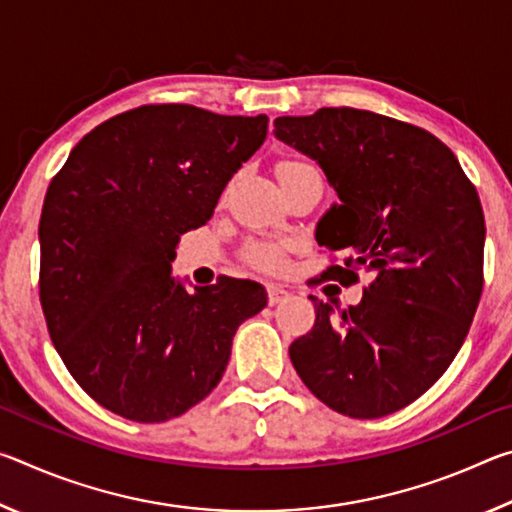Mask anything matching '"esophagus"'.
<instances>
[{
    "label": "esophagus",
    "instance_id": "34e87169",
    "mask_svg": "<svg viewBox=\"0 0 512 512\" xmlns=\"http://www.w3.org/2000/svg\"><path fill=\"white\" fill-rule=\"evenodd\" d=\"M287 296H289V291L277 287V284H271V287H268V305H280V302Z\"/></svg>",
    "mask_w": 512,
    "mask_h": 512
}]
</instances>
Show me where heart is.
<instances>
[{
	"label": "heart",
	"instance_id": "heart-1",
	"mask_svg": "<svg viewBox=\"0 0 512 512\" xmlns=\"http://www.w3.org/2000/svg\"><path fill=\"white\" fill-rule=\"evenodd\" d=\"M302 164H305V162L282 160V162H277V173L302 167ZM248 259L255 266L264 268V271H277V268H280L282 262H284L282 246L280 244H264V241H262V244H253V246L248 248Z\"/></svg>",
	"mask_w": 512,
	"mask_h": 512
}]
</instances>
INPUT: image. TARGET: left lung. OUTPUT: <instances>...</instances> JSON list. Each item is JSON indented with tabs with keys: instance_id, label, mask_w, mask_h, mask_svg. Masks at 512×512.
I'll use <instances>...</instances> for the list:
<instances>
[{
	"instance_id": "8db88e82",
	"label": "left lung",
	"mask_w": 512,
	"mask_h": 512,
	"mask_svg": "<svg viewBox=\"0 0 512 512\" xmlns=\"http://www.w3.org/2000/svg\"><path fill=\"white\" fill-rule=\"evenodd\" d=\"M273 133L316 160L339 196L316 241L348 259L325 277L370 275L359 305L311 298L316 323L291 343L293 368L350 418L400 411L443 377L470 332L483 289L479 194L438 137L377 112L320 108L277 117Z\"/></svg>"
}]
</instances>
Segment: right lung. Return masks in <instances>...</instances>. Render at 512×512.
I'll use <instances>...</instances> for the list:
<instances>
[{"label":"right lung","mask_w":512,"mask_h":512,"mask_svg":"<svg viewBox=\"0 0 512 512\" xmlns=\"http://www.w3.org/2000/svg\"><path fill=\"white\" fill-rule=\"evenodd\" d=\"M268 117L164 103L103 121L51 180L40 216V302L60 359L103 409L164 422L219 384L262 284L171 275L180 235L210 221Z\"/></svg>","instance_id":"1"}]
</instances>
